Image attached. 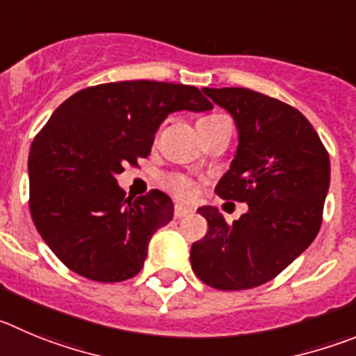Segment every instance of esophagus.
Segmentation results:
<instances>
[{
  "instance_id": "obj_1",
  "label": "esophagus",
  "mask_w": 356,
  "mask_h": 356,
  "mask_svg": "<svg viewBox=\"0 0 356 356\" xmlns=\"http://www.w3.org/2000/svg\"><path fill=\"white\" fill-rule=\"evenodd\" d=\"M193 212V209L189 207H182V205H175L174 209V216L175 218H184V216H189Z\"/></svg>"
}]
</instances>
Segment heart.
I'll return each mask as SVG.
<instances>
[{"label": "heart", "instance_id": "1", "mask_svg": "<svg viewBox=\"0 0 356 356\" xmlns=\"http://www.w3.org/2000/svg\"><path fill=\"white\" fill-rule=\"evenodd\" d=\"M219 118H223V115L202 118L198 119L197 124H209V122H214L216 119ZM163 184H165V188H167L175 198H179V200H191L195 195V181L184 174H168L167 177L163 179Z\"/></svg>", "mask_w": 356, "mask_h": 356}]
</instances>
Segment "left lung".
I'll return each mask as SVG.
<instances>
[{
  "mask_svg": "<svg viewBox=\"0 0 356 356\" xmlns=\"http://www.w3.org/2000/svg\"><path fill=\"white\" fill-rule=\"evenodd\" d=\"M237 122L238 147L216 186L223 200L249 211L227 223L200 207L207 234L191 245L197 277L216 290H249L281 274L316 238L330 184V158L302 112L244 88H204Z\"/></svg>",
  "mask_w": 356,
  "mask_h": 356,
  "instance_id": "left-lung-1",
  "label": "left lung"
}]
</instances>
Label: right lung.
<instances>
[{
	"instance_id": "1",
	"label": "right lung",
	"mask_w": 356,
	"mask_h": 356,
	"mask_svg": "<svg viewBox=\"0 0 356 356\" xmlns=\"http://www.w3.org/2000/svg\"><path fill=\"white\" fill-rule=\"evenodd\" d=\"M211 108L200 89L156 81L92 86L56 108L29 149V212L70 270L98 283L140 272L174 204L159 189L126 198L115 175L147 158L170 112Z\"/></svg>"
}]
</instances>
